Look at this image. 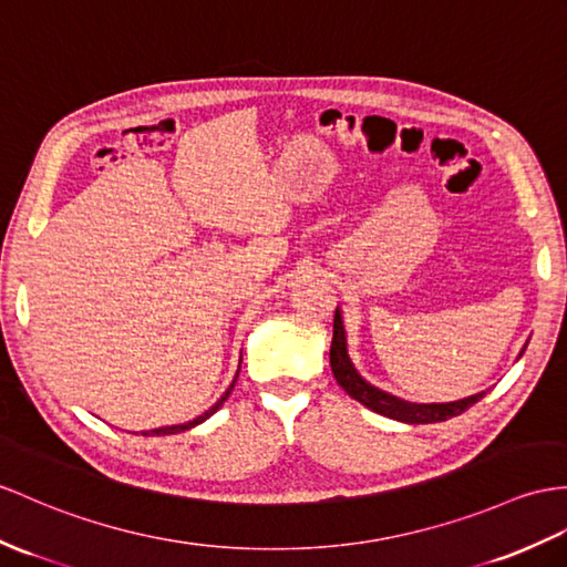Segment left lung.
<instances>
[{
	"label": "left lung",
	"instance_id": "obj_1",
	"mask_svg": "<svg viewBox=\"0 0 567 567\" xmlns=\"http://www.w3.org/2000/svg\"><path fill=\"white\" fill-rule=\"evenodd\" d=\"M329 365H331V372H334L337 382L343 390H347L349 396L355 399V402H361L363 406L372 409L375 413H382V416L402 421V423L447 421L452 416H460L462 411L474 406L478 399H483V394H486V392H478V394H472L466 399H460V402H450V404H413V402H404V399H399L390 392H382L380 388H375V384L365 382L361 375H358V370L353 368L351 358H349V349H347V329H343L339 308L334 312V337H331Z\"/></svg>",
	"mask_w": 567,
	"mask_h": 567
}]
</instances>
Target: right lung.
I'll list each match as a JSON object with an SVG mask.
<instances>
[{
	"label": "right lung",
	"instance_id": "1",
	"mask_svg": "<svg viewBox=\"0 0 567 567\" xmlns=\"http://www.w3.org/2000/svg\"><path fill=\"white\" fill-rule=\"evenodd\" d=\"M236 380H238V375H236ZM236 380H233V384H230V388L224 392V394H220V399H218V402L209 409V411H204L202 413V416H197L195 421H187V423H179V425H165V427H154V431H148V433H144V435H175V433H183V431H189V427H195V425H199L202 421H206V419H209L212 416V413H216L220 406H224V402H226V399H228V394L233 392V388H236Z\"/></svg>",
	"mask_w": 567,
	"mask_h": 567
}]
</instances>
